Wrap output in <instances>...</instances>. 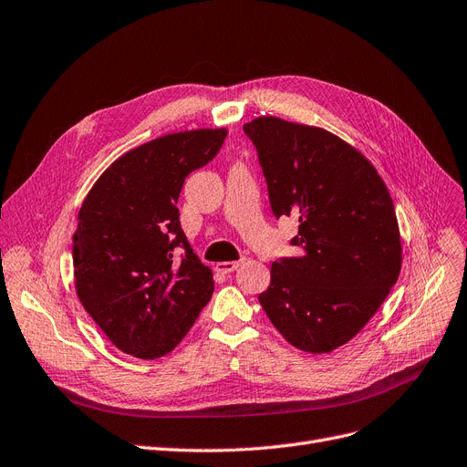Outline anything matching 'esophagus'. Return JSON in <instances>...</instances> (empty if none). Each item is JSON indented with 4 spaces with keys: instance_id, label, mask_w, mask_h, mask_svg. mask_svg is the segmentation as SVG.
<instances>
[{
    "instance_id": "34e87169",
    "label": "esophagus",
    "mask_w": 467,
    "mask_h": 467,
    "mask_svg": "<svg viewBox=\"0 0 467 467\" xmlns=\"http://www.w3.org/2000/svg\"><path fill=\"white\" fill-rule=\"evenodd\" d=\"M242 263H244V259H238V261H223V263H217V271L221 273H233L236 271Z\"/></svg>"
}]
</instances>
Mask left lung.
<instances>
[{
    "instance_id": "8db88e82",
    "label": "left lung",
    "mask_w": 467,
    "mask_h": 467,
    "mask_svg": "<svg viewBox=\"0 0 467 467\" xmlns=\"http://www.w3.org/2000/svg\"><path fill=\"white\" fill-rule=\"evenodd\" d=\"M273 215H296L297 257L271 265L259 303L294 348L330 353L355 337L400 273L393 200L370 161L320 128L263 116L244 126Z\"/></svg>"
}]
</instances>
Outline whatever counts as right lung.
Returning a JSON list of instances; mask_svg holds the SVG:
<instances>
[{
    "label": "right lung",
    "mask_w": 467,
    "mask_h": 467,
    "mask_svg": "<svg viewBox=\"0 0 467 467\" xmlns=\"http://www.w3.org/2000/svg\"><path fill=\"white\" fill-rule=\"evenodd\" d=\"M227 130L158 137L99 177L72 236L76 292L118 349L158 358L177 348L213 294L212 269L181 229L177 198Z\"/></svg>",
    "instance_id": "1"
}]
</instances>
